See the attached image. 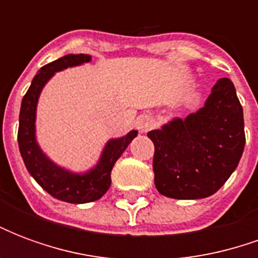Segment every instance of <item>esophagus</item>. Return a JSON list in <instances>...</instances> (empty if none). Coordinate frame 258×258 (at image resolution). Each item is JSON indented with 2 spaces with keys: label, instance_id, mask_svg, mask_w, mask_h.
Here are the masks:
<instances>
[{
  "label": "esophagus",
  "instance_id": "obj_1",
  "mask_svg": "<svg viewBox=\"0 0 258 258\" xmlns=\"http://www.w3.org/2000/svg\"><path fill=\"white\" fill-rule=\"evenodd\" d=\"M153 125H155V120L151 116H141L137 121V127L140 130V133H148Z\"/></svg>",
  "mask_w": 258,
  "mask_h": 258
}]
</instances>
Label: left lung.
Wrapping results in <instances>:
<instances>
[{
  "label": "left lung",
  "instance_id": "obj_1",
  "mask_svg": "<svg viewBox=\"0 0 258 258\" xmlns=\"http://www.w3.org/2000/svg\"><path fill=\"white\" fill-rule=\"evenodd\" d=\"M148 137L155 145V185L163 196L203 199L216 194L238 167L246 142L243 109L233 83L220 79L205 106Z\"/></svg>",
  "mask_w": 258,
  "mask_h": 258
}]
</instances>
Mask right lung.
Returning <instances> with one entry per match:
<instances>
[{"label": "right lung", "mask_w": 258, "mask_h": 258, "mask_svg": "<svg viewBox=\"0 0 258 258\" xmlns=\"http://www.w3.org/2000/svg\"><path fill=\"white\" fill-rule=\"evenodd\" d=\"M88 62H91L90 55L69 53L42 66L22 99L19 114L18 142L27 171L36 179L37 184L55 199L74 205L95 202L106 194L112 184L110 173L114 163L123 155L130 142L138 135V131L133 130L124 137L107 141L95 167L85 173H73L60 167L42 152L36 138L37 103L42 88L56 72Z\"/></svg>", "instance_id": "1"}]
</instances>
